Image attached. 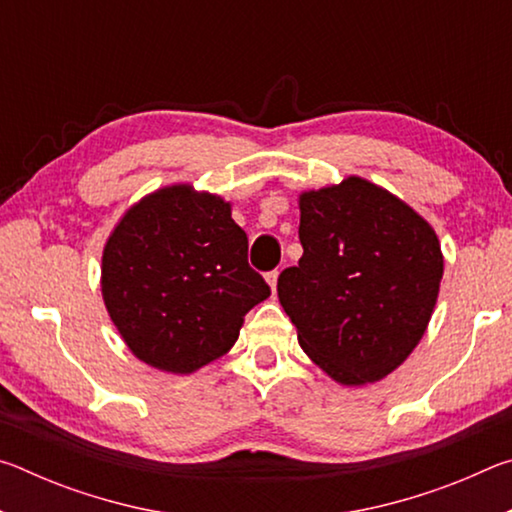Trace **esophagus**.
<instances>
[{
  "label": "esophagus",
  "instance_id": "esophagus-1",
  "mask_svg": "<svg viewBox=\"0 0 512 512\" xmlns=\"http://www.w3.org/2000/svg\"><path fill=\"white\" fill-rule=\"evenodd\" d=\"M277 275H280V271H271V273H266V282H268V287H271V291L275 293V287H277Z\"/></svg>",
  "mask_w": 512,
  "mask_h": 512
}]
</instances>
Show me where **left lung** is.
<instances>
[{
  "mask_svg": "<svg viewBox=\"0 0 512 512\" xmlns=\"http://www.w3.org/2000/svg\"><path fill=\"white\" fill-rule=\"evenodd\" d=\"M298 266L277 296L300 348L345 386L384 379L420 343L443 280L436 232L363 178L300 196Z\"/></svg>",
  "mask_w": 512,
  "mask_h": 512,
  "instance_id": "8db88e82",
  "label": "left lung"
}]
</instances>
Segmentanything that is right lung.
<instances>
[{"instance_id": "add662e5", "label": "right lung", "mask_w": 512, "mask_h": 512, "mask_svg": "<svg viewBox=\"0 0 512 512\" xmlns=\"http://www.w3.org/2000/svg\"><path fill=\"white\" fill-rule=\"evenodd\" d=\"M101 291L135 357L176 375L228 352L244 316L271 296L230 203L189 185L158 189L124 214L103 248Z\"/></svg>"}]
</instances>
